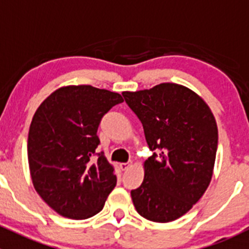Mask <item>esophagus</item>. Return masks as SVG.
<instances>
[{
	"label": "esophagus",
	"instance_id": "obj_1",
	"mask_svg": "<svg viewBox=\"0 0 249 249\" xmlns=\"http://www.w3.org/2000/svg\"><path fill=\"white\" fill-rule=\"evenodd\" d=\"M130 166H131V162H122L120 164V169L122 170H127Z\"/></svg>",
	"mask_w": 249,
	"mask_h": 249
}]
</instances>
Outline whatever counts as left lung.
Instances as JSON below:
<instances>
[{"label": "left lung", "instance_id": "obj_1", "mask_svg": "<svg viewBox=\"0 0 249 249\" xmlns=\"http://www.w3.org/2000/svg\"><path fill=\"white\" fill-rule=\"evenodd\" d=\"M139 117L150 150L144 178L131 190L143 218L169 223L192 210L210 185L218 145V127L210 107L196 92L175 83L123 92Z\"/></svg>", "mask_w": 249, "mask_h": 249}]
</instances>
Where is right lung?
<instances>
[{
  "instance_id": "right-lung-1",
  "label": "right lung",
  "mask_w": 249,
  "mask_h": 249,
  "mask_svg": "<svg viewBox=\"0 0 249 249\" xmlns=\"http://www.w3.org/2000/svg\"><path fill=\"white\" fill-rule=\"evenodd\" d=\"M122 95L91 85L55 90L37 108L27 140L34 187L49 207L71 219H87L104 208L117 184L104 153L92 160L101 118Z\"/></svg>"
}]
</instances>
